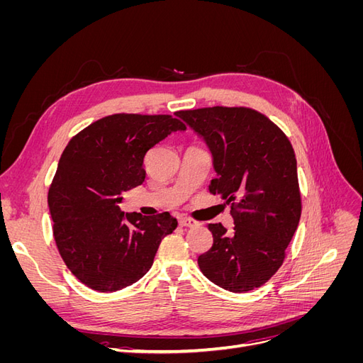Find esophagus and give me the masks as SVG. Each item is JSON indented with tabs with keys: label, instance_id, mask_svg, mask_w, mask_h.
<instances>
[{
	"label": "esophagus",
	"instance_id": "1",
	"mask_svg": "<svg viewBox=\"0 0 363 363\" xmlns=\"http://www.w3.org/2000/svg\"><path fill=\"white\" fill-rule=\"evenodd\" d=\"M179 224L182 227H189V228H194V227H199L200 225L199 221H195V219H191V218H186V216L179 218Z\"/></svg>",
	"mask_w": 363,
	"mask_h": 363
}]
</instances>
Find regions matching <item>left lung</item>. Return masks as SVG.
<instances>
[{
  "label": "left lung",
  "mask_w": 363,
  "mask_h": 363,
  "mask_svg": "<svg viewBox=\"0 0 363 363\" xmlns=\"http://www.w3.org/2000/svg\"><path fill=\"white\" fill-rule=\"evenodd\" d=\"M203 138L218 177L208 191L232 203L235 228L208 224L213 245L199 257L204 276L230 292L265 284L286 256L300 223L295 152L286 135L248 107H204L177 113Z\"/></svg>",
  "instance_id": "left-lung-1"
}]
</instances>
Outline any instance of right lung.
Here are the masks:
<instances>
[{"mask_svg":"<svg viewBox=\"0 0 363 363\" xmlns=\"http://www.w3.org/2000/svg\"><path fill=\"white\" fill-rule=\"evenodd\" d=\"M183 130L171 115L116 113L87 125L63 150L48 191L52 235L65 265L87 288L115 292L136 283L177 227L168 212L147 218L118 204L144 183L147 151Z\"/></svg>","mask_w":363,"mask_h":363,"instance_id":"1","label":"right lung"}]
</instances>
